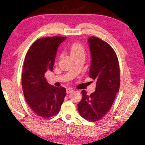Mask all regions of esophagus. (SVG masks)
Returning <instances> with one entry per match:
<instances>
[{
    "instance_id": "34e87169",
    "label": "esophagus",
    "mask_w": 145,
    "mask_h": 145,
    "mask_svg": "<svg viewBox=\"0 0 145 145\" xmlns=\"http://www.w3.org/2000/svg\"><path fill=\"white\" fill-rule=\"evenodd\" d=\"M73 91V89L72 88H68L67 89V94H69L70 93H71V92Z\"/></svg>"
}]
</instances>
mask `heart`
I'll list each match as a JSON object with an SVG mask.
<instances>
[{
    "instance_id": "heart-1",
    "label": "heart",
    "mask_w": 145,
    "mask_h": 145,
    "mask_svg": "<svg viewBox=\"0 0 145 145\" xmlns=\"http://www.w3.org/2000/svg\"><path fill=\"white\" fill-rule=\"evenodd\" d=\"M69 51L72 57L85 56V48L78 42L72 43L69 46Z\"/></svg>"
}]
</instances>
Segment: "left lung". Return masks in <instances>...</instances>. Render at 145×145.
<instances>
[{
  "mask_svg": "<svg viewBox=\"0 0 145 145\" xmlns=\"http://www.w3.org/2000/svg\"><path fill=\"white\" fill-rule=\"evenodd\" d=\"M91 64L89 77L96 80L95 91L88 95L82 91L77 105L78 112L85 120L96 121L110 109L120 88V68L116 52L108 43L91 36L88 39Z\"/></svg>",
  "mask_w": 145,
  "mask_h": 145,
  "instance_id": "1",
  "label": "left lung"
}]
</instances>
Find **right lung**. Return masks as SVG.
Wrapping results in <instances>:
<instances>
[{
    "mask_svg": "<svg viewBox=\"0 0 145 145\" xmlns=\"http://www.w3.org/2000/svg\"><path fill=\"white\" fill-rule=\"evenodd\" d=\"M67 37L39 39L30 46L25 56L22 85L27 102L33 111L42 118L59 112L66 95V89L48 83L45 73L52 71L57 48Z\"/></svg>",
    "mask_w": 145,
    "mask_h": 145,
    "instance_id": "1",
    "label": "right lung"
}]
</instances>
